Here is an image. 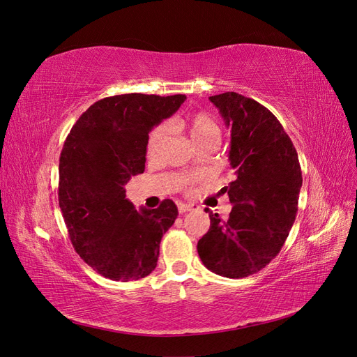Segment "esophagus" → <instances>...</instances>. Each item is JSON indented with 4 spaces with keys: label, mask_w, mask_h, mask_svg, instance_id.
Masks as SVG:
<instances>
[{
    "label": "esophagus",
    "mask_w": 357,
    "mask_h": 357,
    "mask_svg": "<svg viewBox=\"0 0 357 357\" xmlns=\"http://www.w3.org/2000/svg\"><path fill=\"white\" fill-rule=\"evenodd\" d=\"M177 207H178V211L183 214V213H188V211H190V210H193L195 207H193L192 204H183V202H178L177 204Z\"/></svg>",
    "instance_id": "34e87169"
}]
</instances>
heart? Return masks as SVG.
Wrapping results in <instances>:
<instances>
[{
	"mask_svg": "<svg viewBox=\"0 0 357 357\" xmlns=\"http://www.w3.org/2000/svg\"><path fill=\"white\" fill-rule=\"evenodd\" d=\"M167 126L172 129V131L185 132L190 144L197 150H201L204 147H214L222 137L220 125L214 117L207 113H195L188 119L174 117L171 119ZM167 126L160 125L150 132L147 139V156L150 159H158L160 158L162 152H164L168 138Z\"/></svg>",
	"mask_w": 357,
	"mask_h": 357,
	"instance_id": "obj_1",
	"label": "heart"
}]
</instances>
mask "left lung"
Returning a JSON list of instances; mask_svg holds the SVG:
<instances>
[{
  "mask_svg": "<svg viewBox=\"0 0 357 357\" xmlns=\"http://www.w3.org/2000/svg\"><path fill=\"white\" fill-rule=\"evenodd\" d=\"M231 129L235 180L222 190L234 205L228 219L207 211L210 229L198 255L211 273L243 278L280 253L295 222L302 172L296 149L266 107L236 92L210 96Z\"/></svg>",
  "mask_w": 357,
  "mask_h": 357,
  "instance_id": "obj_1",
  "label": "left lung"
}]
</instances>
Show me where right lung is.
<instances>
[{
  "mask_svg": "<svg viewBox=\"0 0 357 357\" xmlns=\"http://www.w3.org/2000/svg\"><path fill=\"white\" fill-rule=\"evenodd\" d=\"M186 95L125 93L92 104L63 143L59 207L74 250L114 282L147 277L156 268L162 236L177 219V205L135 210L125 185L142 174L152 128L174 114Z\"/></svg>",
  "mask_w": 357,
  "mask_h": 357,
  "instance_id": "add662e5",
  "label": "right lung"
}]
</instances>
